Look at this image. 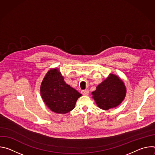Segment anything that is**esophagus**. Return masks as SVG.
<instances>
[{
	"instance_id": "1",
	"label": "esophagus",
	"mask_w": 155,
	"mask_h": 155,
	"mask_svg": "<svg viewBox=\"0 0 155 155\" xmlns=\"http://www.w3.org/2000/svg\"><path fill=\"white\" fill-rule=\"evenodd\" d=\"M81 94L84 96H87L88 94H89V91H88L87 90H83V91H81Z\"/></svg>"
}]
</instances>
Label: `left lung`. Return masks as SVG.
<instances>
[{
    "instance_id": "obj_1",
    "label": "left lung",
    "mask_w": 155,
    "mask_h": 155,
    "mask_svg": "<svg viewBox=\"0 0 155 155\" xmlns=\"http://www.w3.org/2000/svg\"><path fill=\"white\" fill-rule=\"evenodd\" d=\"M126 93V88L124 82L112 74H110L92 92L93 98L97 106L105 110L119 105L124 99Z\"/></svg>"
}]
</instances>
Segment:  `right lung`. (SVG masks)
Segmentation results:
<instances>
[{"instance_id":"right-lung-1","label":"right lung","mask_w":155,"mask_h":155,"mask_svg":"<svg viewBox=\"0 0 155 155\" xmlns=\"http://www.w3.org/2000/svg\"><path fill=\"white\" fill-rule=\"evenodd\" d=\"M40 94L44 102L52 112L64 114L72 110L81 96L74 88L66 84L58 69H50L44 77Z\"/></svg>"}]
</instances>
